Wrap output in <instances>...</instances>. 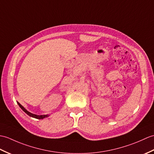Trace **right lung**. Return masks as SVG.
Wrapping results in <instances>:
<instances>
[{
  "label": "right lung",
  "mask_w": 154,
  "mask_h": 154,
  "mask_svg": "<svg viewBox=\"0 0 154 154\" xmlns=\"http://www.w3.org/2000/svg\"><path fill=\"white\" fill-rule=\"evenodd\" d=\"M17 103H18V105H19V106H20V108H21V109H22L25 113H26L28 116H29L30 117H34V118H36V119H43V118H45V117H48V115H41V116H38V115H35V114L31 113H30V112H29L28 111H27L26 109H25V108H23V107L20 104V103L17 102Z\"/></svg>",
  "instance_id": "add662e5"
}]
</instances>
